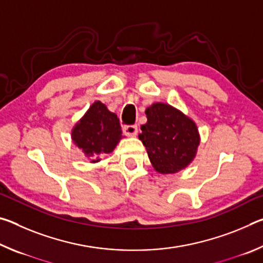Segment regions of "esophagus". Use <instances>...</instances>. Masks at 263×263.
Returning a JSON list of instances; mask_svg holds the SVG:
<instances>
[{
  "label": "esophagus",
  "mask_w": 263,
  "mask_h": 263,
  "mask_svg": "<svg viewBox=\"0 0 263 263\" xmlns=\"http://www.w3.org/2000/svg\"><path fill=\"white\" fill-rule=\"evenodd\" d=\"M123 130H124V133H125L127 137H135L138 133V126L137 125H125Z\"/></svg>",
  "instance_id": "obj_1"
}]
</instances>
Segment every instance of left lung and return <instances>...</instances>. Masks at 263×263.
Segmentation results:
<instances>
[{"mask_svg": "<svg viewBox=\"0 0 263 263\" xmlns=\"http://www.w3.org/2000/svg\"><path fill=\"white\" fill-rule=\"evenodd\" d=\"M147 123L141 125L139 139L149 161L160 174H175L193 161L199 133L193 119L166 103H154L145 111Z\"/></svg>", "mask_w": 263, "mask_h": 263, "instance_id": "left-lung-1", "label": "left lung"}]
</instances>
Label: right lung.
I'll return each instance as SVG.
<instances>
[{
	"mask_svg": "<svg viewBox=\"0 0 263 263\" xmlns=\"http://www.w3.org/2000/svg\"><path fill=\"white\" fill-rule=\"evenodd\" d=\"M123 138L117 115L100 101L90 105L83 117L75 124L72 139L91 162H99L101 154H109Z\"/></svg>",
	"mask_w": 263,
	"mask_h": 263,
	"instance_id": "obj_1",
	"label": "right lung"
}]
</instances>
